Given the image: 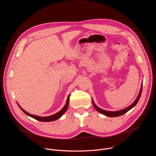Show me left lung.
I'll return each mask as SVG.
<instances>
[{
    "instance_id": "obj_1",
    "label": "left lung",
    "mask_w": 156,
    "mask_h": 156,
    "mask_svg": "<svg viewBox=\"0 0 156 156\" xmlns=\"http://www.w3.org/2000/svg\"><path fill=\"white\" fill-rule=\"evenodd\" d=\"M142 88H143V83L141 84V89H140V93H139V94L138 96V97L136 98V100L133 102L129 106L123 108V109H122V110H117V111H107V110H103L101 108H99V107H98L96 104L94 103L93 99H92V102H93V105L94 106V107L95 108V109L98 111V112H99V113H101V114H103L105 116H107V117H119V116H120V115H122L123 114H125V113H126L128 111H129V110H131L132 108L134 107L138 103L140 97H141V93H142Z\"/></svg>"
}]
</instances>
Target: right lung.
Instances as JSON below:
<instances>
[{
  "instance_id": "1",
  "label": "right lung",
  "mask_w": 156,
  "mask_h": 156,
  "mask_svg": "<svg viewBox=\"0 0 156 156\" xmlns=\"http://www.w3.org/2000/svg\"><path fill=\"white\" fill-rule=\"evenodd\" d=\"M70 95H69L68 98H67V99H66V103L64 105V107L59 111V112H58L57 113L54 114V115H50V116H47V117H41V116H37V115H32V114H29L28 112H26V111L25 110H23V108H22L20 105L18 104L19 107L20 108V109L23 111V112L27 114V115L38 120V121H40V122H52V121H55L58 119H60L64 114L65 112L66 111V110H67L68 108V107H69V98H70Z\"/></svg>"
}]
</instances>
